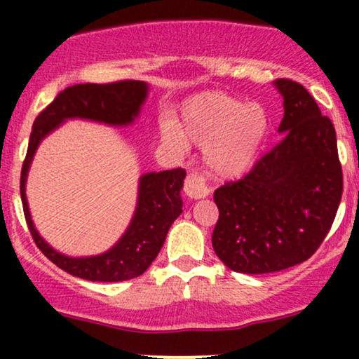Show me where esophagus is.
Returning a JSON list of instances; mask_svg holds the SVG:
<instances>
[{
	"label": "esophagus",
	"mask_w": 359,
	"mask_h": 359,
	"mask_svg": "<svg viewBox=\"0 0 359 359\" xmlns=\"http://www.w3.org/2000/svg\"><path fill=\"white\" fill-rule=\"evenodd\" d=\"M184 191L191 199H203L209 194V187L205 185V179L197 172H189L185 177L184 182Z\"/></svg>",
	"instance_id": "obj_1"
}]
</instances>
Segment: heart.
<instances>
[{"mask_svg": "<svg viewBox=\"0 0 359 359\" xmlns=\"http://www.w3.org/2000/svg\"><path fill=\"white\" fill-rule=\"evenodd\" d=\"M266 128L269 119L259 104L208 93L192 97L184 106L179 130L167 125L163 137L179 148L185 140L204 145L205 165L214 175L236 177L253 163Z\"/></svg>", "mask_w": 359, "mask_h": 359, "instance_id": "heart-1", "label": "heart"}]
</instances>
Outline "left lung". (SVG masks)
<instances>
[{
    "instance_id": "1",
    "label": "left lung",
    "mask_w": 359,
    "mask_h": 359,
    "mask_svg": "<svg viewBox=\"0 0 359 359\" xmlns=\"http://www.w3.org/2000/svg\"><path fill=\"white\" fill-rule=\"evenodd\" d=\"M283 96L282 140L245 177L214 192L212 248L238 273H273L306 262L334 222L343 196L336 130L309 90L275 81Z\"/></svg>"
}]
</instances>
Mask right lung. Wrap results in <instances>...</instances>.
<instances>
[{
    "instance_id": "obj_1",
    "label": "right lung",
    "mask_w": 359,
    "mask_h": 359,
    "mask_svg": "<svg viewBox=\"0 0 359 359\" xmlns=\"http://www.w3.org/2000/svg\"><path fill=\"white\" fill-rule=\"evenodd\" d=\"M147 97L142 81H114L106 84H76L65 88L50 104L40 111L32 128L27 156L20 177V194L27 226L39 250L67 273L90 282H123L145 271L162 250L172 222L182 212V189L185 170L172 168L158 174H147L140 180L138 208L133 221L114 248L100 257L69 258L53 251L36 233L28 212L25 182L32 158L40 140L50 133L65 118H88L108 125H128L137 116Z\"/></svg>"
}]
</instances>
